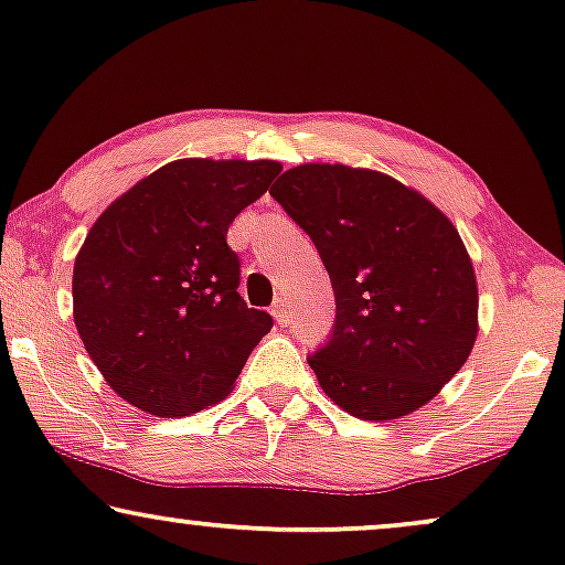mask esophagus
Wrapping results in <instances>:
<instances>
[{
	"label": "esophagus",
	"mask_w": 565,
	"mask_h": 565,
	"mask_svg": "<svg viewBox=\"0 0 565 565\" xmlns=\"http://www.w3.org/2000/svg\"><path fill=\"white\" fill-rule=\"evenodd\" d=\"M273 316L277 319V323H280V327H285V323L290 321V308H288V300H285L282 296L275 300L273 303Z\"/></svg>",
	"instance_id": "34e87169"
}]
</instances>
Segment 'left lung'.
<instances>
[{
	"mask_svg": "<svg viewBox=\"0 0 565 565\" xmlns=\"http://www.w3.org/2000/svg\"><path fill=\"white\" fill-rule=\"evenodd\" d=\"M269 195L334 288V334L308 358L323 393L365 422L429 404L478 337L476 269L452 221L396 177L323 161L282 172Z\"/></svg>",
	"mask_w": 565,
	"mask_h": 565,
	"instance_id": "left-lung-1",
	"label": "left lung"
}]
</instances>
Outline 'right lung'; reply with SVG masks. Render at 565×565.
<instances>
[{"label":"right lung","instance_id":"1","mask_svg":"<svg viewBox=\"0 0 565 565\" xmlns=\"http://www.w3.org/2000/svg\"><path fill=\"white\" fill-rule=\"evenodd\" d=\"M273 159H177L113 200L74 262V323L107 385L146 414L190 416L234 391L269 313L238 296L228 226Z\"/></svg>","mask_w":565,"mask_h":565}]
</instances>
